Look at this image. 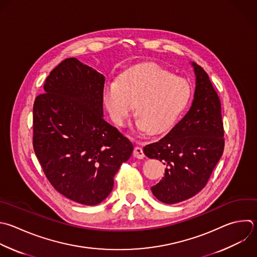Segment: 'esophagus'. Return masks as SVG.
I'll return each instance as SVG.
<instances>
[{"label": "esophagus", "mask_w": 257, "mask_h": 257, "mask_svg": "<svg viewBox=\"0 0 257 257\" xmlns=\"http://www.w3.org/2000/svg\"><path fill=\"white\" fill-rule=\"evenodd\" d=\"M134 156L137 158V159H144L145 158V154H144V151L142 148L140 147H136L134 149Z\"/></svg>", "instance_id": "esophagus-1"}]
</instances>
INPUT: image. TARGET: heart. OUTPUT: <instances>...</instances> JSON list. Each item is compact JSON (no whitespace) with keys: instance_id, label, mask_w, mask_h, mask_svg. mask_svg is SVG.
<instances>
[{"instance_id":"b5f03b06","label":"heart","mask_w":257,"mask_h":257,"mask_svg":"<svg viewBox=\"0 0 257 257\" xmlns=\"http://www.w3.org/2000/svg\"><path fill=\"white\" fill-rule=\"evenodd\" d=\"M190 85L155 64H143L109 80L102 91L103 103L112 120L123 124L137 103L138 126L159 135L168 131L188 105Z\"/></svg>"}]
</instances>
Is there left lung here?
<instances>
[{
    "mask_svg": "<svg viewBox=\"0 0 257 257\" xmlns=\"http://www.w3.org/2000/svg\"><path fill=\"white\" fill-rule=\"evenodd\" d=\"M196 74L194 100L187 114L160 141L147 145L144 153L161 161L165 177L151 188L163 203L176 204L199 193L224 151L221 103L208 74L192 63Z\"/></svg>",
    "mask_w": 257,
    "mask_h": 257,
    "instance_id": "1",
    "label": "left lung"
}]
</instances>
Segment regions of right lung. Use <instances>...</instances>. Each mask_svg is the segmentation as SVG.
Returning <instances> with one entry per match:
<instances>
[{"mask_svg": "<svg viewBox=\"0 0 257 257\" xmlns=\"http://www.w3.org/2000/svg\"><path fill=\"white\" fill-rule=\"evenodd\" d=\"M104 76L76 58L58 64L33 105V147L53 188L87 206L102 202L134 150L103 118Z\"/></svg>", "mask_w": 257, "mask_h": 257, "instance_id": "obj_1", "label": "right lung"}]
</instances>
